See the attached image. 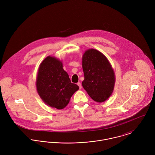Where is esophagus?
I'll list each match as a JSON object with an SVG mask.
<instances>
[{
	"label": "esophagus",
	"instance_id": "obj_1",
	"mask_svg": "<svg viewBox=\"0 0 155 155\" xmlns=\"http://www.w3.org/2000/svg\"><path fill=\"white\" fill-rule=\"evenodd\" d=\"M77 85L79 86V89L82 88V85H81V84L80 83V82H78V84H77Z\"/></svg>",
	"mask_w": 155,
	"mask_h": 155
}]
</instances>
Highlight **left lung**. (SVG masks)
Here are the masks:
<instances>
[{
  "label": "left lung",
  "instance_id": "8db88e82",
  "mask_svg": "<svg viewBox=\"0 0 155 155\" xmlns=\"http://www.w3.org/2000/svg\"><path fill=\"white\" fill-rule=\"evenodd\" d=\"M82 60L84 88L95 101H105L110 97L116 81L109 61L103 53L95 49L86 50Z\"/></svg>",
  "mask_w": 155,
  "mask_h": 155
}]
</instances>
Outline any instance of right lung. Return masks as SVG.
<instances>
[{"mask_svg":"<svg viewBox=\"0 0 155 155\" xmlns=\"http://www.w3.org/2000/svg\"><path fill=\"white\" fill-rule=\"evenodd\" d=\"M63 66L59 59L48 56L39 65L36 81L37 92L42 101L59 110L66 107L73 94L79 89L71 82Z\"/></svg>","mask_w":155,"mask_h":155,"instance_id":"add662e5","label":"right lung"}]
</instances>
